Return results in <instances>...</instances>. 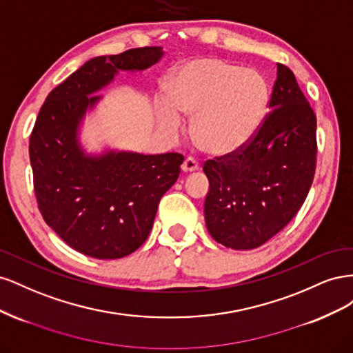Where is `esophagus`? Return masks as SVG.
Returning <instances> with one entry per match:
<instances>
[{
    "label": "esophagus",
    "instance_id": "esophagus-1",
    "mask_svg": "<svg viewBox=\"0 0 353 353\" xmlns=\"http://www.w3.org/2000/svg\"><path fill=\"white\" fill-rule=\"evenodd\" d=\"M181 169H183V172H185V174H188V172H196V170L199 169V163L196 162L194 159L188 157V159L184 160V163L181 165Z\"/></svg>",
    "mask_w": 353,
    "mask_h": 353
}]
</instances>
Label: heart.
I'll list each match as a JSON object with an SVG mask.
<instances>
[{"label":"heart","mask_w":353,"mask_h":353,"mask_svg":"<svg viewBox=\"0 0 353 353\" xmlns=\"http://www.w3.org/2000/svg\"><path fill=\"white\" fill-rule=\"evenodd\" d=\"M268 90L258 73L219 59L185 61L172 74L166 99L156 103L157 123L169 135L183 126L181 116H194L191 135L212 156L240 153L261 130Z\"/></svg>","instance_id":"b5f03b06"}]
</instances>
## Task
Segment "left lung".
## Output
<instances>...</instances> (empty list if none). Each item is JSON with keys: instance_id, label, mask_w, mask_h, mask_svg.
Masks as SVG:
<instances>
[{"instance_id": "left-lung-1", "label": "left lung", "mask_w": 353, "mask_h": 353, "mask_svg": "<svg viewBox=\"0 0 353 353\" xmlns=\"http://www.w3.org/2000/svg\"><path fill=\"white\" fill-rule=\"evenodd\" d=\"M271 112L252 143L208 160L206 227L213 240L252 250L290 222L309 193L316 163V117L293 72L276 65Z\"/></svg>"}]
</instances>
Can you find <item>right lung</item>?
Here are the masks:
<instances>
[{"mask_svg": "<svg viewBox=\"0 0 353 353\" xmlns=\"http://www.w3.org/2000/svg\"><path fill=\"white\" fill-rule=\"evenodd\" d=\"M162 56V47H144L94 57L52 90L38 113L29 157L39 212L63 241L91 258L121 259L140 248L179 176L183 154H92L79 138L85 116L103 99L95 94L121 70L141 72Z\"/></svg>", "mask_w": 353, "mask_h": 353, "instance_id": "add662e5", "label": "right lung"}]
</instances>
